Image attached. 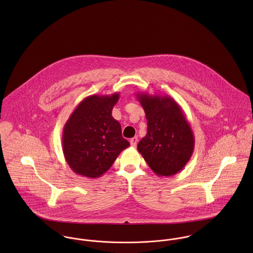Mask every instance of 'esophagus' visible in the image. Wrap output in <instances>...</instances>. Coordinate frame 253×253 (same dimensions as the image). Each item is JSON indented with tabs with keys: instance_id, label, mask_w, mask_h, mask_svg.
<instances>
[{
	"instance_id": "34e87169",
	"label": "esophagus",
	"mask_w": 253,
	"mask_h": 253,
	"mask_svg": "<svg viewBox=\"0 0 253 253\" xmlns=\"http://www.w3.org/2000/svg\"><path fill=\"white\" fill-rule=\"evenodd\" d=\"M137 141H138L137 137H133V138H131V139L129 140L131 147H134V148H135V147H136V144H137Z\"/></svg>"
}]
</instances>
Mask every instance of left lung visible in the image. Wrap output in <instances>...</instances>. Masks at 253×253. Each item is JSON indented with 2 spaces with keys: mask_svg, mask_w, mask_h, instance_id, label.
<instances>
[{
  "mask_svg": "<svg viewBox=\"0 0 253 253\" xmlns=\"http://www.w3.org/2000/svg\"><path fill=\"white\" fill-rule=\"evenodd\" d=\"M144 109L147 133L137 144L150 169L158 176H172L191 159L195 137L180 105L169 95L136 93Z\"/></svg>",
  "mask_w": 253,
  "mask_h": 253,
  "instance_id": "left-lung-1",
  "label": "left lung"
}]
</instances>
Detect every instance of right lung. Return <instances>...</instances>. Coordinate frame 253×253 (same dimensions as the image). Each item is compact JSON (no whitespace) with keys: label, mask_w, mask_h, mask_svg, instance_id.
Segmentation results:
<instances>
[{"label":"right lung","mask_w":253,"mask_h":253,"mask_svg":"<svg viewBox=\"0 0 253 253\" xmlns=\"http://www.w3.org/2000/svg\"><path fill=\"white\" fill-rule=\"evenodd\" d=\"M120 93L89 95L83 99L67 120L62 150L73 171L88 178L103 175L129 143L122 135L112 110Z\"/></svg>","instance_id":"right-lung-1"}]
</instances>
